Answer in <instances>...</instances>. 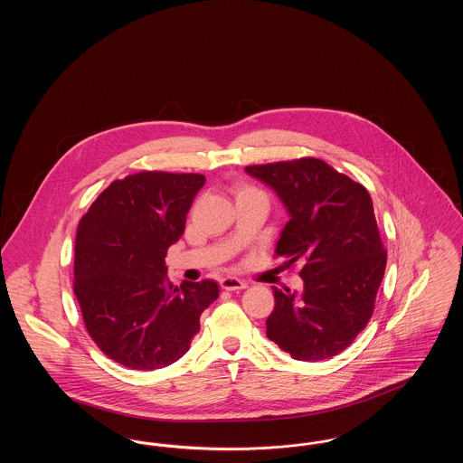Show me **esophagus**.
I'll list each match as a JSON object with an SVG mask.
<instances>
[{"label":"esophagus","mask_w":463,"mask_h":463,"mask_svg":"<svg viewBox=\"0 0 463 463\" xmlns=\"http://www.w3.org/2000/svg\"><path fill=\"white\" fill-rule=\"evenodd\" d=\"M221 288L225 291H238V289H244L246 283L238 278H223L221 279Z\"/></svg>","instance_id":"esophagus-1"}]
</instances>
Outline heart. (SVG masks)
<instances>
[{
  "label": "heart",
  "instance_id": "1",
  "mask_svg": "<svg viewBox=\"0 0 463 463\" xmlns=\"http://www.w3.org/2000/svg\"><path fill=\"white\" fill-rule=\"evenodd\" d=\"M232 194H234V198L236 201L238 199L246 198V196H255V194H262L260 191H257L255 187H251V185H248V184H236L234 187H232Z\"/></svg>",
  "mask_w": 463,
  "mask_h": 463
}]
</instances>
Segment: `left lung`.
<instances>
[{
    "mask_svg": "<svg viewBox=\"0 0 463 463\" xmlns=\"http://www.w3.org/2000/svg\"><path fill=\"white\" fill-rule=\"evenodd\" d=\"M270 185L289 213L276 248L287 267L300 262V295L272 288L267 336L298 361L347 349L364 330L383 279L387 251L364 185L317 157L246 166Z\"/></svg>",
    "mask_w": 463,
    "mask_h": 463,
    "instance_id": "left-lung-1",
    "label": "left lung"
}]
</instances>
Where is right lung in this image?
I'll return each mask as SVG.
<instances>
[{
	"label": "right lung",
	"mask_w": 463,
	"mask_h": 463,
	"mask_svg": "<svg viewBox=\"0 0 463 463\" xmlns=\"http://www.w3.org/2000/svg\"><path fill=\"white\" fill-rule=\"evenodd\" d=\"M203 184L201 174H133L110 182L80 221L74 295L91 340L127 368L175 363L219 298L215 281L174 287L165 276L166 250L184 234Z\"/></svg>",
	"instance_id": "1"
}]
</instances>
